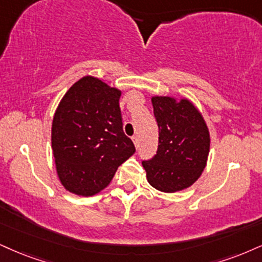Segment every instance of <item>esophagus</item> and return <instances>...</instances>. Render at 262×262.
I'll return each mask as SVG.
<instances>
[{
    "label": "esophagus",
    "instance_id": "obj_1",
    "mask_svg": "<svg viewBox=\"0 0 262 262\" xmlns=\"http://www.w3.org/2000/svg\"><path fill=\"white\" fill-rule=\"evenodd\" d=\"M132 141H134L135 146L138 147V144H140V142H138V136H134V137H132Z\"/></svg>",
    "mask_w": 262,
    "mask_h": 262
}]
</instances>
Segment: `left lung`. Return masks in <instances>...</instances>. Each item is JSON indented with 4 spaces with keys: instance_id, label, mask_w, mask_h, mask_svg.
Returning <instances> with one entry per match:
<instances>
[{
    "instance_id": "left-lung-1",
    "label": "left lung",
    "mask_w": 262,
    "mask_h": 262,
    "mask_svg": "<svg viewBox=\"0 0 262 262\" xmlns=\"http://www.w3.org/2000/svg\"><path fill=\"white\" fill-rule=\"evenodd\" d=\"M159 127L157 154L142 161L147 180L161 192L173 193L192 186L206 165L210 135L198 109L188 99L153 97Z\"/></svg>"
}]
</instances>
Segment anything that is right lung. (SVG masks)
<instances>
[{
    "label": "right lung",
    "mask_w": 262,
    "mask_h": 262,
    "mask_svg": "<svg viewBox=\"0 0 262 262\" xmlns=\"http://www.w3.org/2000/svg\"><path fill=\"white\" fill-rule=\"evenodd\" d=\"M121 92L85 76L70 87L52 124V149L62 185L90 196L111 183L118 167L136 151L124 134Z\"/></svg>",
    "instance_id": "obj_1"
}]
</instances>
